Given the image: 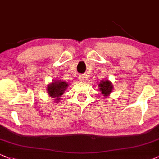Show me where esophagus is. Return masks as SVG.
Instances as JSON below:
<instances>
[{"instance_id":"obj_1","label":"esophagus","mask_w":159,"mask_h":159,"mask_svg":"<svg viewBox=\"0 0 159 159\" xmlns=\"http://www.w3.org/2000/svg\"><path fill=\"white\" fill-rule=\"evenodd\" d=\"M79 78L80 80H81V81H84L86 79V75H81L79 76Z\"/></svg>"}]
</instances>
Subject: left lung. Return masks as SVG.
Instances as JSON below:
<instances>
[{
    "label": "left lung",
    "instance_id": "1",
    "mask_svg": "<svg viewBox=\"0 0 159 159\" xmlns=\"http://www.w3.org/2000/svg\"><path fill=\"white\" fill-rule=\"evenodd\" d=\"M99 89H100V91L101 92L103 95H105V96H107V95L110 94V93L112 90V84L110 83L108 80L107 81H102L101 83L99 84Z\"/></svg>",
    "mask_w": 159,
    "mask_h": 159
}]
</instances>
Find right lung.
I'll return each instance as SVG.
<instances>
[{"label": "right lung", "mask_w": 159, "mask_h": 159, "mask_svg": "<svg viewBox=\"0 0 159 159\" xmlns=\"http://www.w3.org/2000/svg\"><path fill=\"white\" fill-rule=\"evenodd\" d=\"M68 87V84L63 81H54L47 87L48 94L52 98H55V101L60 100V97L62 95L65 89Z\"/></svg>", "instance_id": "right-lung-1"}]
</instances>
